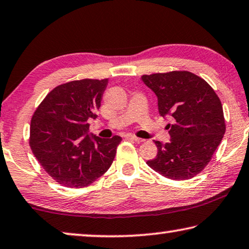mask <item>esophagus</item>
I'll return each instance as SVG.
<instances>
[{
	"mask_svg": "<svg viewBox=\"0 0 249 249\" xmlns=\"http://www.w3.org/2000/svg\"><path fill=\"white\" fill-rule=\"evenodd\" d=\"M126 137H127V139H129V140L134 141V142H136V143H142V142H144L143 139H140V137H136L134 135H126Z\"/></svg>",
	"mask_w": 249,
	"mask_h": 249,
	"instance_id": "1",
	"label": "esophagus"
}]
</instances>
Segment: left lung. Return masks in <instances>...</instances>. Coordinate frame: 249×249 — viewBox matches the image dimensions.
Segmentation results:
<instances>
[{
  "instance_id": "left-lung-1",
  "label": "left lung",
  "mask_w": 249,
  "mask_h": 249,
  "mask_svg": "<svg viewBox=\"0 0 249 249\" xmlns=\"http://www.w3.org/2000/svg\"><path fill=\"white\" fill-rule=\"evenodd\" d=\"M157 96L160 115L171 116L169 143L155 141L157 155L146 163L174 180L189 179L210 163L226 129L219 97L202 77L187 71L143 75Z\"/></svg>"
}]
</instances>
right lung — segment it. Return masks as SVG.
Returning <instances> with one entry per match:
<instances>
[{"label": "right lung", "mask_w": 249, "mask_h": 249, "mask_svg": "<svg viewBox=\"0 0 249 249\" xmlns=\"http://www.w3.org/2000/svg\"><path fill=\"white\" fill-rule=\"evenodd\" d=\"M108 80L72 81L47 94L31 121L30 146L38 163L63 186L82 188L112 165L122 137L89 134Z\"/></svg>", "instance_id": "add662e5"}]
</instances>
